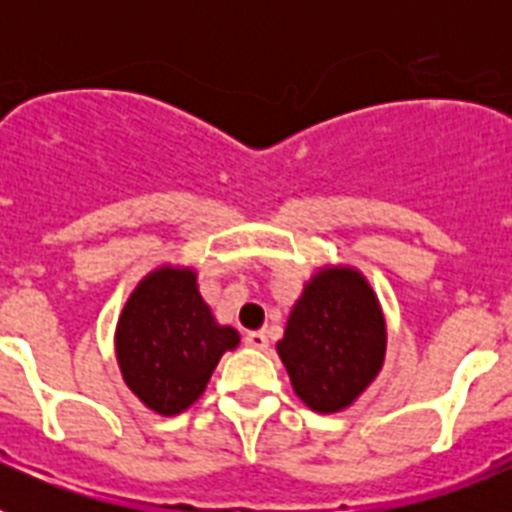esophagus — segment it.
Wrapping results in <instances>:
<instances>
[{
  "label": "esophagus",
  "instance_id": "34e87169",
  "mask_svg": "<svg viewBox=\"0 0 512 512\" xmlns=\"http://www.w3.org/2000/svg\"><path fill=\"white\" fill-rule=\"evenodd\" d=\"M246 346L256 348V351H266L269 348V336H266L264 330H251V333H246Z\"/></svg>",
  "mask_w": 512,
  "mask_h": 512
}]
</instances>
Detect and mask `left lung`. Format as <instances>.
I'll return each mask as SVG.
<instances>
[{"instance_id": "8db88e82", "label": "left lung", "mask_w": 512, "mask_h": 512, "mask_svg": "<svg viewBox=\"0 0 512 512\" xmlns=\"http://www.w3.org/2000/svg\"><path fill=\"white\" fill-rule=\"evenodd\" d=\"M387 330L372 287L356 269H323L305 284L277 343L297 397L315 413L348 408L384 361Z\"/></svg>"}]
</instances>
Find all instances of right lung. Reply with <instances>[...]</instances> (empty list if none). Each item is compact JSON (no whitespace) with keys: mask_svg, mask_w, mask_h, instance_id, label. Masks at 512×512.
<instances>
[{"mask_svg":"<svg viewBox=\"0 0 512 512\" xmlns=\"http://www.w3.org/2000/svg\"><path fill=\"white\" fill-rule=\"evenodd\" d=\"M241 336L217 325L192 269L151 271L117 323V364L125 384L161 415H179L205 392L217 361Z\"/></svg>","mask_w":512,"mask_h":512,"instance_id":"obj_1","label":"right lung"}]
</instances>
